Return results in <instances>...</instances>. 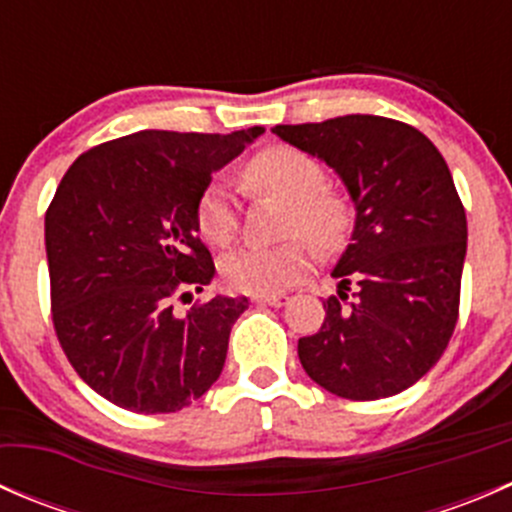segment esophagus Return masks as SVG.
<instances>
[{
  "instance_id": "obj_1",
  "label": "esophagus",
  "mask_w": 512,
  "mask_h": 512,
  "mask_svg": "<svg viewBox=\"0 0 512 512\" xmlns=\"http://www.w3.org/2000/svg\"><path fill=\"white\" fill-rule=\"evenodd\" d=\"M287 294H255L252 297V302L255 304H267V307H285L287 304Z\"/></svg>"
}]
</instances>
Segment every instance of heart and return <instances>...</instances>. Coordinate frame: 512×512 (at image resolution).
Masks as SVG:
<instances>
[{"instance_id": "b5f03b06", "label": "heart", "mask_w": 512, "mask_h": 512, "mask_svg": "<svg viewBox=\"0 0 512 512\" xmlns=\"http://www.w3.org/2000/svg\"><path fill=\"white\" fill-rule=\"evenodd\" d=\"M242 180L257 195L287 205L285 235H304L322 250L342 242L349 227V203L324 188V168L307 153L289 146L265 148L250 158ZM198 232L213 247H227L237 237V213L230 190L210 183L195 208ZM312 267V252L302 240L275 247H240L220 262L225 285L245 294L280 292Z\"/></svg>"}]
</instances>
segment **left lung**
Returning a JSON list of instances; mask_svg holds the SVG:
<instances>
[{"mask_svg":"<svg viewBox=\"0 0 512 512\" xmlns=\"http://www.w3.org/2000/svg\"><path fill=\"white\" fill-rule=\"evenodd\" d=\"M272 133L324 160L356 210L332 270L339 297L324 302L319 332L299 339V361L342 399L401 394L441 359L458 322L468 225L451 170L421 131L394 118L352 113Z\"/></svg>","mask_w":512,"mask_h":512,"instance_id":"8db88e82","label":"left lung"}]
</instances>
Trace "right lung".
<instances>
[{
	"label": "right lung",
	"mask_w": 512,
	"mask_h": 512,
	"mask_svg": "<svg viewBox=\"0 0 512 512\" xmlns=\"http://www.w3.org/2000/svg\"><path fill=\"white\" fill-rule=\"evenodd\" d=\"M265 128L138 131L74 160L46 210L44 240L56 337L76 374L111 404L173 414L218 381L247 297H213L215 277L195 208L215 170Z\"/></svg>",
	"instance_id": "1"
}]
</instances>
